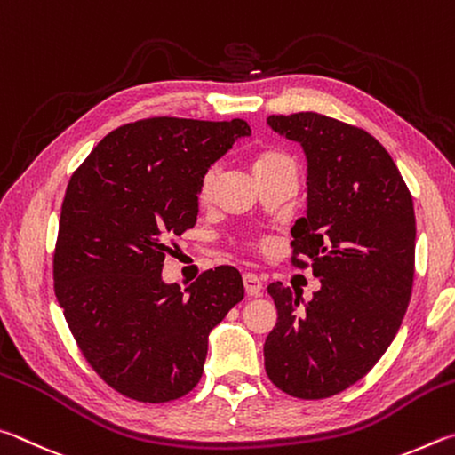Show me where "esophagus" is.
Returning <instances> with one entry per match:
<instances>
[{"instance_id":"1","label":"esophagus","mask_w":455,"mask_h":455,"mask_svg":"<svg viewBox=\"0 0 455 455\" xmlns=\"http://www.w3.org/2000/svg\"><path fill=\"white\" fill-rule=\"evenodd\" d=\"M243 288H245V293H248L250 298H256V296H259L261 291H264V283H261V280L256 274H245L243 275Z\"/></svg>"}]
</instances>
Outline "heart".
Masks as SVG:
<instances>
[{
	"label": "heart",
	"instance_id": "heart-1",
	"mask_svg": "<svg viewBox=\"0 0 455 455\" xmlns=\"http://www.w3.org/2000/svg\"><path fill=\"white\" fill-rule=\"evenodd\" d=\"M253 175H264L269 172H277V170H291L296 172V162H293V157L288 154V151L283 149H277V148H267V149H261L253 157ZM215 178H218V170L215 167H210V170H205L202 173V178H199L197 183V199L199 204H207L213 196V188H215ZM258 250H267L269 248V242L267 240H259L256 243Z\"/></svg>",
	"mask_w": 455,
	"mask_h": 455
}]
</instances>
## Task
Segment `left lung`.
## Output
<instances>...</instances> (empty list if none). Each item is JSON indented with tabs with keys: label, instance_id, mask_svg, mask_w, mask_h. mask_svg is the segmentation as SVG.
Masks as SVG:
<instances>
[{
	"label": "left lung",
	"instance_id": "1",
	"mask_svg": "<svg viewBox=\"0 0 455 455\" xmlns=\"http://www.w3.org/2000/svg\"><path fill=\"white\" fill-rule=\"evenodd\" d=\"M307 156V215L291 228V266L322 288L301 304L282 282L264 346L267 378L299 400L336 395L378 363L400 330L416 272L411 194L386 148L315 111L269 116Z\"/></svg>",
	"mask_w": 455,
	"mask_h": 455
}]
</instances>
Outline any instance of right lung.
<instances>
[{"instance_id": "add662e5", "label": "right lung", "mask_w": 455, "mask_h": 455, "mask_svg": "<svg viewBox=\"0 0 455 455\" xmlns=\"http://www.w3.org/2000/svg\"><path fill=\"white\" fill-rule=\"evenodd\" d=\"M243 119L148 117L119 125L68 183L53 290L93 371L143 403L178 400L204 373L207 336L243 299L232 266L186 291L164 283L173 237L196 226L202 173L250 135Z\"/></svg>"}]
</instances>
